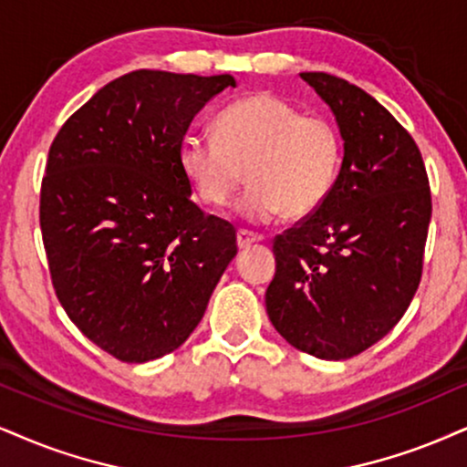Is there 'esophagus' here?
I'll return each mask as SVG.
<instances>
[{
    "instance_id": "34e87169",
    "label": "esophagus",
    "mask_w": 467,
    "mask_h": 467,
    "mask_svg": "<svg viewBox=\"0 0 467 467\" xmlns=\"http://www.w3.org/2000/svg\"><path fill=\"white\" fill-rule=\"evenodd\" d=\"M235 240H238V249L244 251V249H249L251 244H255L257 240H260V235L246 232V229H238V234H235Z\"/></svg>"
}]
</instances>
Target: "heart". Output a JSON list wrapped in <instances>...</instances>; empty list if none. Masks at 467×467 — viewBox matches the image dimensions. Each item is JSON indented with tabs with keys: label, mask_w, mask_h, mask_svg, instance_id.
<instances>
[{
	"label": "heart",
	"mask_w": 467,
	"mask_h": 467,
	"mask_svg": "<svg viewBox=\"0 0 467 467\" xmlns=\"http://www.w3.org/2000/svg\"><path fill=\"white\" fill-rule=\"evenodd\" d=\"M216 136L190 134L180 147L183 177L201 201L227 205L246 180L238 216L264 224L320 210L336 186L342 140L336 125L301 114L295 103L257 93L229 103L216 117Z\"/></svg>",
	"instance_id": "1"
}]
</instances>
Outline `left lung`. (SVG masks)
<instances>
[{
  "label": "left lung",
  "instance_id": "1",
  "mask_svg": "<svg viewBox=\"0 0 467 467\" xmlns=\"http://www.w3.org/2000/svg\"><path fill=\"white\" fill-rule=\"evenodd\" d=\"M301 78L331 108L344 140L329 199L273 244V327L318 359H348L394 329L416 295L431 221L422 155L407 130L359 86Z\"/></svg>",
  "mask_w": 467,
  "mask_h": 467
}]
</instances>
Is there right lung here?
Returning <instances> with one entry per match:
<instances>
[{
    "label": "right lung",
    "instance_id": "obj_1",
    "mask_svg": "<svg viewBox=\"0 0 467 467\" xmlns=\"http://www.w3.org/2000/svg\"><path fill=\"white\" fill-rule=\"evenodd\" d=\"M229 73L131 71L71 114L49 149L40 232L57 301L128 364L186 342L234 260L235 229L190 199L183 136Z\"/></svg>",
    "mask_w": 467,
    "mask_h": 467
}]
</instances>
